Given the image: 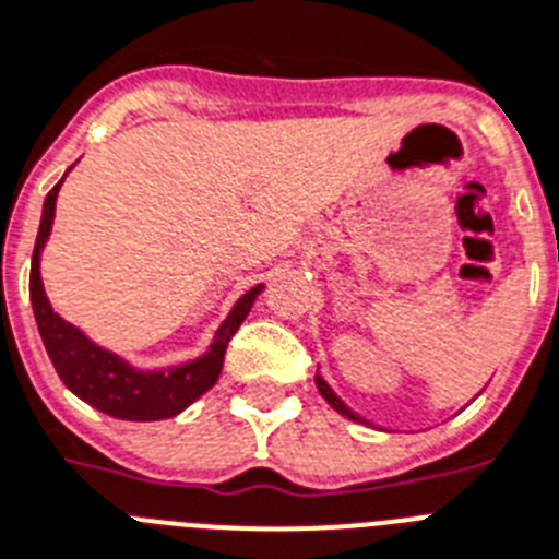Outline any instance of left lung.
Returning a JSON list of instances; mask_svg holds the SVG:
<instances>
[{"label": "left lung", "instance_id": "left-lung-1", "mask_svg": "<svg viewBox=\"0 0 559 559\" xmlns=\"http://www.w3.org/2000/svg\"><path fill=\"white\" fill-rule=\"evenodd\" d=\"M316 384H319V393H321V396H324L326 402H330V405L335 407V411H338V413H344V416H347V419H353V421H365V419H361V416H356V413H353L350 407L344 405L342 399L335 396L333 390H330V384H326L324 379H321V376H316Z\"/></svg>", "mask_w": 559, "mask_h": 559}]
</instances>
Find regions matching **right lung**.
Wrapping results in <instances>:
<instances>
[{
  "instance_id": "right-lung-1",
  "label": "right lung",
  "mask_w": 559,
  "mask_h": 559,
  "mask_svg": "<svg viewBox=\"0 0 559 559\" xmlns=\"http://www.w3.org/2000/svg\"><path fill=\"white\" fill-rule=\"evenodd\" d=\"M59 186H62V180L45 198L34 261H31V304H34L36 326H39V335H43V344L45 350H48V358H51V365L57 367L59 379H62V384L71 393H76L91 407H97V411L108 413L115 419L154 421L177 416V413L192 405L194 399H201L217 382L221 367H224L226 344L238 333V326L243 324L261 287L249 289L235 304L229 319L215 333V342H212L206 356L194 358L189 365L157 370V373L134 370L122 358H117L115 353L91 344L76 326L59 319L57 312L51 310L48 298H45L43 278H39V252H43L45 240L51 235Z\"/></svg>"
}]
</instances>
